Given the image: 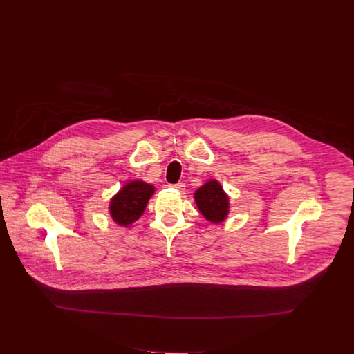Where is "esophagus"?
Segmentation results:
<instances>
[{"instance_id": "1", "label": "esophagus", "mask_w": 354, "mask_h": 354, "mask_svg": "<svg viewBox=\"0 0 354 354\" xmlns=\"http://www.w3.org/2000/svg\"><path fill=\"white\" fill-rule=\"evenodd\" d=\"M171 187L176 188V189H178V191H183V189H185V187H186V186H185V183H182V182H179V183H175V185H172V186H171Z\"/></svg>"}]
</instances>
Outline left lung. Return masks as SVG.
I'll return each mask as SVG.
<instances>
[{
	"instance_id": "obj_1",
	"label": "left lung",
	"mask_w": 354,
	"mask_h": 354,
	"mask_svg": "<svg viewBox=\"0 0 354 354\" xmlns=\"http://www.w3.org/2000/svg\"><path fill=\"white\" fill-rule=\"evenodd\" d=\"M194 198L202 215L211 223H221L227 218L229 196L216 180H208L198 188Z\"/></svg>"
}]
</instances>
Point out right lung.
<instances>
[{"instance_id":"add662e5","label":"right lung","mask_w":354,"mask_h":354,"mask_svg":"<svg viewBox=\"0 0 354 354\" xmlns=\"http://www.w3.org/2000/svg\"><path fill=\"white\" fill-rule=\"evenodd\" d=\"M155 188L142 180H132L127 183L112 199L109 212L112 219L120 226H129L138 221L145 212L147 203L152 196Z\"/></svg>"}]
</instances>
